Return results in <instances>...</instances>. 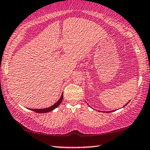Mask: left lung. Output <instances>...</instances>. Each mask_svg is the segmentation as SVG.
Here are the masks:
<instances>
[{
  "instance_id": "1",
  "label": "left lung",
  "mask_w": 150,
  "mask_h": 150,
  "mask_svg": "<svg viewBox=\"0 0 150 150\" xmlns=\"http://www.w3.org/2000/svg\"><path fill=\"white\" fill-rule=\"evenodd\" d=\"M127 104H128V103H127ZM127 104H126V105H127Z\"/></svg>"
}]
</instances>
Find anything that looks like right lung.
Returning <instances> with one entry per match:
<instances>
[{
	"label": "right lung",
	"instance_id": "1",
	"mask_svg": "<svg viewBox=\"0 0 150 150\" xmlns=\"http://www.w3.org/2000/svg\"><path fill=\"white\" fill-rule=\"evenodd\" d=\"M62 99H63V93H62L61 97L59 99V101H58L57 103H55L54 104L52 105V106L49 107V108H42V109H30V110H32V111H34V112H37V113H46V112H48L52 111V110H54V109H55L56 108H57V107L59 106V104L61 103ZM29 109H30V108H29Z\"/></svg>",
	"mask_w": 150,
	"mask_h": 150
}]
</instances>
